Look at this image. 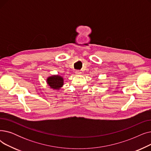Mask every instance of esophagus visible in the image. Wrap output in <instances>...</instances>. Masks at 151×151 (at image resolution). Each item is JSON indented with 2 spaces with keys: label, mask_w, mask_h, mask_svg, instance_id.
Wrapping results in <instances>:
<instances>
[{
  "label": "esophagus",
  "mask_w": 151,
  "mask_h": 151,
  "mask_svg": "<svg viewBox=\"0 0 151 151\" xmlns=\"http://www.w3.org/2000/svg\"><path fill=\"white\" fill-rule=\"evenodd\" d=\"M81 74H82V72L81 70H77L76 71V75H81Z\"/></svg>",
  "instance_id": "obj_1"
}]
</instances>
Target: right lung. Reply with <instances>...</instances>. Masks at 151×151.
Masks as SVG:
<instances>
[{"mask_svg": "<svg viewBox=\"0 0 151 151\" xmlns=\"http://www.w3.org/2000/svg\"><path fill=\"white\" fill-rule=\"evenodd\" d=\"M47 83L51 88L60 90L64 85V78L60 76L53 75L47 78Z\"/></svg>", "mask_w": 151, "mask_h": 151, "instance_id": "right-lung-1", "label": "right lung"}]
</instances>
